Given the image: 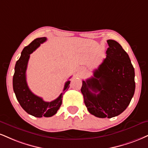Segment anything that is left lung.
I'll return each mask as SVG.
<instances>
[{
  "instance_id": "8db88e82",
  "label": "left lung",
  "mask_w": 148,
  "mask_h": 148,
  "mask_svg": "<svg viewBox=\"0 0 148 148\" xmlns=\"http://www.w3.org/2000/svg\"><path fill=\"white\" fill-rule=\"evenodd\" d=\"M106 58L94 75L83 81L81 91L89 112L99 118H112L129 106L135 91L134 69L118 42L108 40Z\"/></svg>"
}]
</instances>
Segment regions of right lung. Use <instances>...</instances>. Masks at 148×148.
Segmentation results:
<instances>
[{
    "label": "right lung",
    "instance_id": "obj_1",
    "mask_svg": "<svg viewBox=\"0 0 148 148\" xmlns=\"http://www.w3.org/2000/svg\"><path fill=\"white\" fill-rule=\"evenodd\" d=\"M47 38H36L29 45L26 46L21 52L20 58L15 65L13 76V89L18 101L27 113L35 117H50L57 112L62 104L63 95L69 88L70 81H67L64 86L63 92L55 100L46 102L42 98L31 92L26 81V70L30 54L35 51Z\"/></svg>",
    "mask_w": 148,
    "mask_h": 148
}]
</instances>
